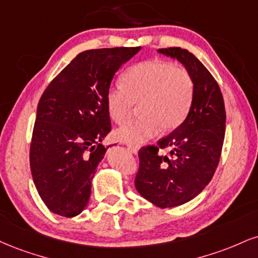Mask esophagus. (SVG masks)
Returning a JSON list of instances; mask_svg holds the SVG:
<instances>
[{"mask_svg": "<svg viewBox=\"0 0 258 258\" xmlns=\"http://www.w3.org/2000/svg\"><path fill=\"white\" fill-rule=\"evenodd\" d=\"M127 148H128V150L132 151L133 154H137L139 150L138 147H136V145H132V144H127Z\"/></svg>", "mask_w": 258, "mask_h": 258, "instance_id": "1", "label": "esophagus"}]
</instances>
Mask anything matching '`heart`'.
I'll return each instance as SVG.
<instances>
[{
  "label": "heart",
  "mask_w": 258,
  "mask_h": 258,
  "mask_svg": "<svg viewBox=\"0 0 258 258\" xmlns=\"http://www.w3.org/2000/svg\"><path fill=\"white\" fill-rule=\"evenodd\" d=\"M122 86L108 90L105 103L111 119L123 123L139 104L142 117L116 130L115 137L138 145L181 125L194 98V82L184 68L168 61L148 60L135 64L121 77Z\"/></svg>",
  "instance_id": "obj_1"
}]
</instances>
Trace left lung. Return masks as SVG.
<instances>
[{
    "label": "left lung",
    "instance_id": "obj_1",
    "mask_svg": "<svg viewBox=\"0 0 258 258\" xmlns=\"http://www.w3.org/2000/svg\"><path fill=\"white\" fill-rule=\"evenodd\" d=\"M157 52L182 64L194 82V98L185 120L156 147L139 150L136 188L159 208H173L197 197L212 180L221 155L226 111L221 90L203 63L181 48ZM160 148L170 150L160 155Z\"/></svg>",
    "mask_w": 258,
    "mask_h": 258
}]
</instances>
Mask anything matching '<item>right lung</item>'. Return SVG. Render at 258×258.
Segmentation results:
<instances>
[{
	"label": "right lung",
	"instance_id": "obj_1",
	"mask_svg": "<svg viewBox=\"0 0 258 258\" xmlns=\"http://www.w3.org/2000/svg\"><path fill=\"white\" fill-rule=\"evenodd\" d=\"M142 46L80 52L49 84L37 107L30 151L33 182L50 212L74 218L88 206L91 181L110 132L105 97L119 68Z\"/></svg>",
	"mask_w": 258,
	"mask_h": 258
}]
</instances>
